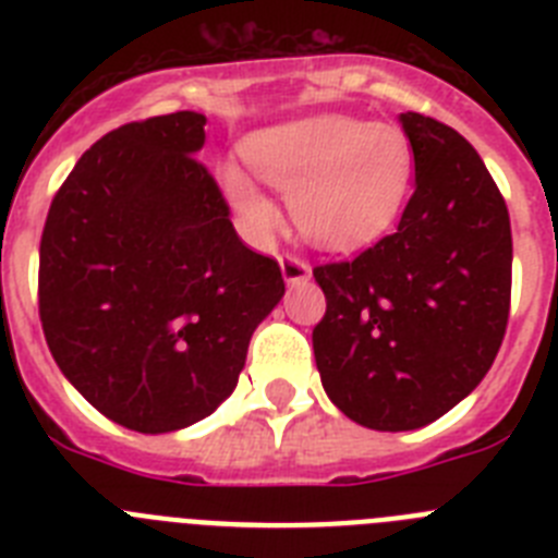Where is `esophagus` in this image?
<instances>
[{"label":"esophagus","instance_id":"obj_1","mask_svg":"<svg viewBox=\"0 0 558 558\" xmlns=\"http://www.w3.org/2000/svg\"><path fill=\"white\" fill-rule=\"evenodd\" d=\"M279 268H282V276L288 284H302L310 279V265L304 263L302 256L282 254L279 256Z\"/></svg>","mask_w":558,"mask_h":558}]
</instances>
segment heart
Returning a JSON list of instances; mask_svg holds the SVG:
<instances>
[{
  "label": "heart",
  "mask_w": 558,
  "mask_h": 558,
  "mask_svg": "<svg viewBox=\"0 0 558 558\" xmlns=\"http://www.w3.org/2000/svg\"><path fill=\"white\" fill-rule=\"evenodd\" d=\"M245 159L288 195L295 226L315 245L352 251L397 218L413 179V147L399 128L327 113L268 128L245 142ZM236 220L254 240L279 223V209L243 167H220Z\"/></svg>",
  "instance_id": "1"
}]
</instances>
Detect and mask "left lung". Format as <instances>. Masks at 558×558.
Wrapping results in <instances>:
<instances>
[{
  "instance_id": "obj_1",
  "label": "left lung",
  "mask_w": 558,
  "mask_h": 558,
  "mask_svg": "<svg viewBox=\"0 0 558 558\" xmlns=\"http://www.w3.org/2000/svg\"><path fill=\"white\" fill-rule=\"evenodd\" d=\"M416 186L397 231L313 268L327 313L315 366L338 411L372 430H416L486 377L511 307L509 209L475 147L402 113Z\"/></svg>"
}]
</instances>
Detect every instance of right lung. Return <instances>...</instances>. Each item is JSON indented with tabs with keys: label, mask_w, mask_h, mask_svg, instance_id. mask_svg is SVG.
<instances>
[{
	"label": "right lung",
	"mask_w": 558,
	"mask_h": 558,
	"mask_svg": "<svg viewBox=\"0 0 558 558\" xmlns=\"http://www.w3.org/2000/svg\"><path fill=\"white\" fill-rule=\"evenodd\" d=\"M206 117L128 122L88 147L49 206L38 315L63 377L117 425L172 433L234 391L279 263L236 236L201 165Z\"/></svg>",
	"instance_id": "add662e5"
}]
</instances>
